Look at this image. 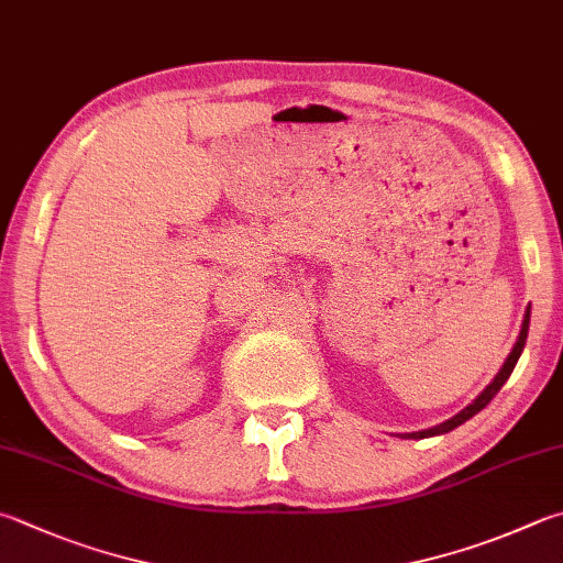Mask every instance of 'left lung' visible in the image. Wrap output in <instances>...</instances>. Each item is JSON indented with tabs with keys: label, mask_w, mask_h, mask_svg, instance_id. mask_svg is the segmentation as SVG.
Here are the masks:
<instances>
[{
	"label": "left lung",
	"mask_w": 563,
	"mask_h": 563,
	"mask_svg": "<svg viewBox=\"0 0 563 563\" xmlns=\"http://www.w3.org/2000/svg\"><path fill=\"white\" fill-rule=\"evenodd\" d=\"M529 316H532V306H527L525 318H522V328H519V335H517V343L512 345L510 355H507V360L503 363L500 373L495 375V379L490 382V385H487V387L481 391V395L471 401L468 407L461 409L459 413H455V417H451V419H446L443 423H439V427H431V429H423V431H411V433H405V439H431V437H441V433H449V431H453L455 427H461V423H465L468 419H473L475 413L483 411L487 405H490V399L497 395V391L503 389L505 382L510 379L512 369H515V365H517V360H519V355H522L525 343H527V333H529Z\"/></svg>",
	"instance_id": "8db88e82"
}]
</instances>
